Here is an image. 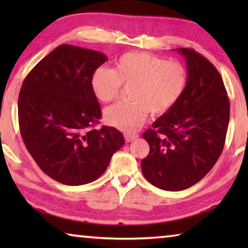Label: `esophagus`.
<instances>
[{
    "label": "esophagus",
    "mask_w": 248,
    "mask_h": 248,
    "mask_svg": "<svg viewBox=\"0 0 248 248\" xmlns=\"http://www.w3.org/2000/svg\"><path fill=\"white\" fill-rule=\"evenodd\" d=\"M138 137H139V136H138V134H136V133H125L124 134V139L127 142H131L133 140H136Z\"/></svg>",
    "instance_id": "esophagus-1"
}]
</instances>
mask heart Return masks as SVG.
Wrapping results in <instances>:
<instances>
[{
	"label": "heart",
	"mask_w": 248,
	"mask_h": 248,
	"mask_svg": "<svg viewBox=\"0 0 248 248\" xmlns=\"http://www.w3.org/2000/svg\"><path fill=\"white\" fill-rule=\"evenodd\" d=\"M188 84V72L179 62L148 52H128L115 63V69L99 66L92 75L91 86L96 98L110 103L130 87V102L118 103L104 112L106 124L123 131L137 130L149 112L164 115L182 98Z\"/></svg>",
	"instance_id": "1"
}]
</instances>
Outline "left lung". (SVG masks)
Listing matches in <instances>:
<instances>
[{
  "instance_id": "8db88e82",
  "label": "left lung",
  "mask_w": 248,
  "mask_h": 248,
  "mask_svg": "<svg viewBox=\"0 0 248 248\" xmlns=\"http://www.w3.org/2000/svg\"><path fill=\"white\" fill-rule=\"evenodd\" d=\"M177 51L186 59L187 89L142 134L150 145L142 173L169 191L187 189L211 170L223 151L230 120V100L216 66L194 49Z\"/></svg>"
}]
</instances>
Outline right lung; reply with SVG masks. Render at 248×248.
<instances>
[{
  "instance_id": "right-lung-1",
  "label": "right lung",
  "mask_w": 248,
  "mask_h": 248,
  "mask_svg": "<svg viewBox=\"0 0 248 248\" xmlns=\"http://www.w3.org/2000/svg\"><path fill=\"white\" fill-rule=\"evenodd\" d=\"M106 61L102 52L61 45L23 82L18 96L23 141L40 170L61 184L94 182L124 143L116 128H94L102 111L92 75Z\"/></svg>"
}]
</instances>
